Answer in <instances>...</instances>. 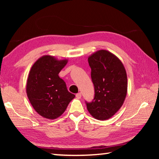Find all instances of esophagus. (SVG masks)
Returning a JSON list of instances; mask_svg holds the SVG:
<instances>
[{
	"instance_id": "1",
	"label": "esophagus",
	"mask_w": 159,
	"mask_h": 159,
	"mask_svg": "<svg viewBox=\"0 0 159 159\" xmlns=\"http://www.w3.org/2000/svg\"><path fill=\"white\" fill-rule=\"evenodd\" d=\"M76 98H78V99H80L81 98V93H78V94H76Z\"/></svg>"
}]
</instances>
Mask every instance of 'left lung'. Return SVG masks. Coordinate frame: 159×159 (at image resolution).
<instances>
[{
	"label": "left lung",
	"instance_id": "left-lung-1",
	"mask_svg": "<svg viewBox=\"0 0 159 159\" xmlns=\"http://www.w3.org/2000/svg\"><path fill=\"white\" fill-rule=\"evenodd\" d=\"M95 86V98L86 103L95 119L111 118L120 109L128 93L127 74L122 61L114 54L99 50L88 58Z\"/></svg>",
	"mask_w": 159,
	"mask_h": 159
}]
</instances>
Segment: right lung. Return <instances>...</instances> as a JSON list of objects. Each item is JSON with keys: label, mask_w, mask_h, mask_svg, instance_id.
I'll list each match as a JSON object with an SVG mask.
<instances>
[{"label": "right lung", "mask_w": 159, "mask_h": 159, "mask_svg": "<svg viewBox=\"0 0 159 159\" xmlns=\"http://www.w3.org/2000/svg\"><path fill=\"white\" fill-rule=\"evenodd\" d=\"M67 62L66 59L43 55L35 61L29 71L26 95L35 111L45 118L53 120L60 117L75 98L58 75Z\"/></svg>", "instance_id": "right-lung-1"}]
</instances>
